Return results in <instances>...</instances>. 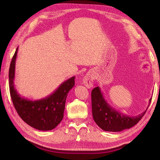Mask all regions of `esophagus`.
<instances>
[{
	"label": "esophagus",
	"mask_w": 160,
	"mask_h": 160,
	"mask_svg": "<svg viewBox=\"0 0 160 160\" xmlns=\"http://www.w3.org/2000/svg\"><path fill=\"white\" fill-rule=\"evenodd\" d=\"M93 80L94 78L92 77V75L91 74H87L85 75V76L82 79V83L84 84V85H85L87 88H92L93 86Z\"/></svg>",
	"instance_id": "obj_1"
}]
</instances>
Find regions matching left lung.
Segmentation results:
<instances>
[{
	"label": "left lung",
	"instance_id": "left-lung-1",
	"mask_svg": "<svg viewBox=\"0 0 160 160\" xmlns=\"http://www.w3.org/2000/svg\"><path fill=\"white\" fill-rule=\"evenodd\" d=\"M151 99L149 100V105ZM148 108L138 116L125 115L108 104L99 87L94 88L92 91V111L94 121L105 131L119 132L132 128L142 118Z\"/></svg>",
	"mask_w": 160,
	"mask_h": 160
}]
</instances>
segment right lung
Here are the masks:
<instances>
[{"label": "right lung", "mask_w": 160, "mask_h": 160, "mask_svg": "<svg viewBox=\"0 0 160 160\" xmlns=\"http://www.w3.org/2000/svg\"><path fill=\"white\" fill-rule=\"evenodd\" d=\"M18 47L12 58L9 69V88L13 105L20 118L34 128L50 131L55 128L63 118L66 100L75 85V76L61 83L52 94L37 100H30L18 93L14 86L15 61Z\"/></svg>", "instance_id": "add662e5"}]
</instances>
